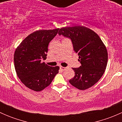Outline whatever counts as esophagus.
Masks as SVG:
<instances>
[{"instance_id":"34e87169","label":"esophagus","mask_w":122,"mask_h":122,"mask_svg":"<svg viewBox=\"0 0 122 122\" xmlns=\"http://www.w3.org/2000/svg\"><path fill=\"white\" fill-rule=\"evenodd\" d=\"M60 69H61V70H62V71H63V70H64L65 69H66V67H62V66H60Z\"/></svg>"}]
</instances>
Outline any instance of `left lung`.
Returning a JSON list of instances; mask_svg holds the SVG:
<instances>
[{"label": "left lung", "instance_id": "left-lung-1", "mask_svg": "<svg viewBox=\"0 0 122 122\" xmlns=\"http://www.w3.org/2000/svg\"><path fill=\"white\" fill-rule=\"evenodd\" d=\"M58 34L71 39L81 64L78 68H72L75 76L69 81L70 84L81 90L94 86L103 75L107 63V51L102 39L83 26L62 28Z\"/></svg>", "mask_w": 122, "mask_h": 122}]
</instances>
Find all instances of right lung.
<instances>
[{"instance_id":"add662e5","label":"right lung","mask_w":122,"mask_h":122,"mask_svg":"<svg viewBox=\"0 0 122 122\" xmlns=\"http://www.w3.org/2000/svg\"><path fill=\"white\" fill-rule=\"evenodd\" d=\"M58 31V29L36 30L25 38L16 49L14 64L17 76L32 90H44L58 73V66L50 67L41 62L46 60L49 43Z\"/></svg>"}]
</instances>
